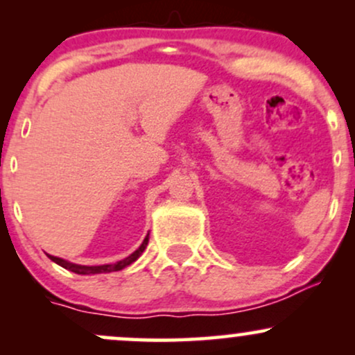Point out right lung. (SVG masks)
Segmentation results:
<instances>
[{"label":"right lung","mask_w":355,"mask_h":355,"mask_svg":"<svg viewBox=\"0 0 355 355\" xmlns=\"http://www.w3.org/2000/svg\"><path fill=\"white\" fill-rule=\"evenodd\" d=\"M148 245V235H146L144 242H141V245L137 248L135 252H133L132 255H128L126 259L120 260V262L116 263H105V266H78V263H71L68 262V260L64 259H60V257H53V255H48L50 259L53 260L55 263H58L63 268H67V270H71L75 272V274L78 275H95V274H108V272H116V270H121V268L128 267L130 263H133L135 260L144 254V250Z\"/></svg>","instance_id":"add662e5"}]
</instances>
